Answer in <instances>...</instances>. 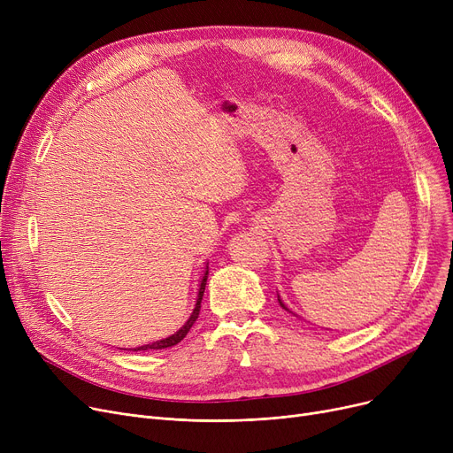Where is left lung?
I'll use <instances>...</instances> for the list:
<instances>
[{
  "instance_id": "8db88e82",
  "label": "left lung",
  "mask_w": 453,
  "mask_h": 453,
  "mask_svg": "<svg viewBox=\"0 0 453 453\" xmlns=\"http://www.w3.org/2000/svg\"><path fill=\"white\" fill-rule=\"evenodd\" d=\"M277 301H279V304H280V306H282V308H284V311H288V308H287V306H284V303H282V301H280V299H277ZM288 312H290V311H288Z\"/></svg>"
}]
</instances>
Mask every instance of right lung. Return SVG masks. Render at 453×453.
Returning a JSON list of instances; mask_svg holds the SVG:
<instances>
[{
    "label": "right lung",
    "mask_w": 453,
    "mask_h": 453,
    "mask_svg": "<svg viewBox=\"0 0 453 453\" xmlns=\"http://www.w3.org/2000/svg\"><path fill=\"white\" fill-rule=\"evenodd\" d=\"M207 275H209V266L205 268V275H203V279H202V282H200V290H198V299H196V306H195V311H193V314H190V318H188V321L176 332V334H173V336H169V338H165V340H161V342H156V343H149V345H142V347H137V349H134V350H149V349H166V347H173V345H176V343H180L185 336H187V332L190 330V326L195 325V321L198 319V316H200V308H202V297H203V292H205V284H207Z\"/></svg>",
    "instance_id": "obj_1"
}]
</instances>
